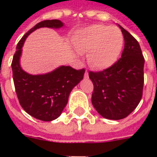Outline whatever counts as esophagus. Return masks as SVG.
Listing matches in <instances>:
<instances>
[{"mask_svg":"<svg viewBox=\"0 0 157 157\" xmlns=\"http://www.w3.org/2000/svg\"><path fill=\"white\" fill-rule=\"evenodd\" d=\"M84 77H85V78H88L89 77V75H88V72H87V71H86V72H85V75H84Z\"/></svg>","mask_w":157,"mask_h":157,"instance_id":"1","label":"esophagus"}]
</instances>
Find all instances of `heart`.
Here are the masks:
<instances>
[{
    "label": "heart",
    "instance_id": "b5f03b06",
    "mask_svg": "<svg viewBox=\"0 0 157 157\" xmlns=\"http://www.w3.org/2000/svg\"><path fill=\"white\" fill-rule=\"evenodd\" d=\"M124 35L117 27L94 24L76 31L71 44L76 51L86 53V61L94 70L111 67L119 58L124 47Z\"/></svg>",
    "mask_w": 157,
    "mask_h": 157
}]
</instances>
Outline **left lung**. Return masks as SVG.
I'll use <instances>...</instances> for the list:
<instances>
[{
    "mask_svg": "<svg viewBox=\"0 0 157 157\" xmlns=\"http://www.w3.org/2000/svg\"><path fill=\"white\" fill-rule=\"evenodd\" d=\"M124 38L121 58L100 72H89L94 91L92 103L100 115L107 119L126 118L138 106L144 86L145 59L137 40L118 25Z\"/></svg>",
    "mask_w": 157,
    "mask_h": 157,
    "instance_id": "left-lung-1",
    "label": "left lung"
}]
</instances>
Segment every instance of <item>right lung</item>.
Segmentation results:
<instances>
[{"instance_id": "add662e5", "label": "right lung", "mask_w": 157, "mask_h": 157, "mask_svg": "<svg viewBox=\"0 0 157 157\" xmlns=\"http://www.w3.org/2000/svg\"><path fill=\"white\" fill-rule=\"evenodd\" d=\"M64 26L57 19L37 23L18 42L12 59L13 82L19 102L26 113L42 121H52L60 116L72 89L83 79L85 70L60 65L45 74H29L22 70L20 64L22 47L28 36L37 29H59Z\"/></svg>"}]
</instances>
